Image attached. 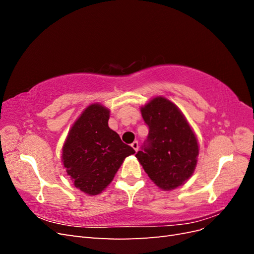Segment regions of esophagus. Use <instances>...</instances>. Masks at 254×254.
<instances>
[{
  "label": "esophagus",
  "instance_id": "34e87169",
  "mask_svg": "<svg viewBox=\"0 0 254 254\" xmlns=\"http://www.w3.org/2000/svg\"><path fill=\"white\" fill-rule=\"evenodd\" d=\"M131 147L135 150V152L139 150V143H137L136 141H134L132 144H131Z\"/></svg>",
  "mask_w": 254,
  "mask_h": 254
}]
</instances>
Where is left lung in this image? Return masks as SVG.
Returning <instances> with one entry per match:
<instances>
[{
	"label": "left lung",
	"mask_w": 254,
	"mask_h": 254,
	"mask_svg": "<svg viewBox=\"0 0 254 254\" xmlns=\"http://www.w3.org/2000/svg\"><path fill=\"white\" fill-rule=\"evenodd\" d=\"M141 113L149 132L135 157L157 187L175 190L195 171L197 137L178 107L165 97L152 98L141 107Z\"/></svg>",
	"instance_id": "8db88e82"
}]
</instances>
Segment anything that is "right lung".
<instances>
[{
  "mask_svg": "<svg viewBox=\"0 0 254 254\" xmlns=\"http://www.w3.org/2000/svg\"><path fill=\"white\" fill-rule=\"evenodd\" d=\"M110 111L101 104L88 106L67 133L63 162L74 187L98 195L109 186L126 157L134 149L108 126Z\"/></svg>",
  "mask_w": 254,
  "mask_h": 254,
  "instance_id": "1",
  "label": "right lung"
}]
</instances>
